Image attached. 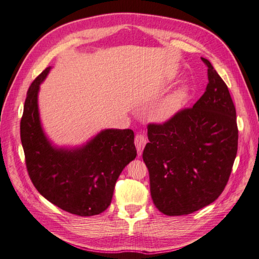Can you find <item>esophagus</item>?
Masks as SVG:
<instances>
[{"mask_svg": "<svg viewBox=\"0 0 259 259\" xmlns=\"http://www.w3.org/2000/svg\"><path fill=\"white\" fill-rule=\"evenodd\" d=\"M146 143H147V140H146L145 135L137 134L135 136V146L137 148V153H139V156H141V155H142L143 149H144Z\"/></svg>", "mask_w": 259, "mask_h": 259, "instance_id": "1", "label": "esophagus"}]
</instances>
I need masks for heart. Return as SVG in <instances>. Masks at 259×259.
<instances>
[{"label": "heart", "mask_w": 259, "mask_h": 259, "mask_svg": "<svg viewBox=\"0 0 259 259\" xmlns=\"http://www.w3.org/2000/svg\"><path fill=\"white\" fill-rule=\"evenodd\" d=\"M187 99V91L180 89L173 92L165 100L159 103L155 110V117L158 120H167L181 110L184 103Z\"/></svg>", "instance_id": "b5f03b06"}]
</instances>
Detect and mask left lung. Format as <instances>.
<instances>
[{
  "instance_id": "left-lung-1",
  "label": "left lung",
  "mask_w": 259,
  "mask_h": 259,
  "mask_svg": "<svg viewBox=\"0 0 259 259\" xmlns=\"http://www.w3.org/2000/svg\"><path fill=\"white\" fill-rule=\"evenodd\" d=\"M208 84L192 108L149 124L143 159L154 205L168 216L187 215L218 198L238 145L236 110L225 82L208 60Z\"/></svg>"
}]
</instances>
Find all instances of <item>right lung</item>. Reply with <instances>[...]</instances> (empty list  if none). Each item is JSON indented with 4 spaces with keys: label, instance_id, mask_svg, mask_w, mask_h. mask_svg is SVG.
<instances>
[{
    "label": "right lung",
    "instance_id": "obj_1",
    "mask_svg": "<svg viewBox=\"0 0 259 259\" xmlns=\"http://www.w3.org/2000/svg\"><path fill=\"white\" fill-rule=\"evenodd\" d=\"M51 68L31 84L21 119L28 175L38 193L61 209L78 216L99 215L110 206L119 174L136 157L134 132L106 128L79 146L54 145L38 111L39 85Z\"/></svg>",
    "mask_w": 259,
    "mask_h": 259
}]
</instances>
